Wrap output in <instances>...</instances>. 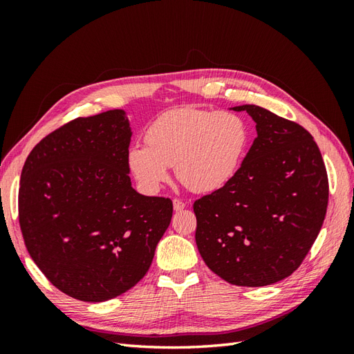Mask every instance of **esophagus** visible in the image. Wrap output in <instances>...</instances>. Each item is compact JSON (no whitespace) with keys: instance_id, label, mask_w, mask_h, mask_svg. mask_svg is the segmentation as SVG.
Returning <instances> with one entry per match:
<instances>
[{"instance_id":"obj_1","label":"esophagus","mask_w":354,"mask_h":354,"mask_svg":"<svg viewBox=\"0 0 354 354\" xmlns=\"http://www.w3.org/2000/svg\"><path fill=\"white\" fill-rule=\"evenodd\" d=\"M173 208H174V211H176V212H178V211H183V209L186 208V202L180 201V199H173Z\"/></svg>"}]
</instances>
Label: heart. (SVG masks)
<instances>
[{
	"mask_svg": "<svg viewBox=\"0 0 354 354\" xmlns=\"http://www.w3.org/2000/svg\"><path fill=\"white\" fill-rule=\"evenodd\" d=\"M146 140L131 145L127 153L130 173L145 192H158L174 165L181 183L196 194H209L238 173L250 131L238 113L178 108L160 115Z\"/></svg>",
	"mask_w": 354,
	"mask_h": 354,
	"instance_id": "heart-1",
	"label": "heart"
}]
</instances>
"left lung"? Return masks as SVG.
I'll use <instances>...</instances> for the list:
<instances>
[{
	"instance_id": "left-lung-1",
	"label": "left lung",
	"mask_w": 354,
	"mask_h": 354,
	"mask_svg": "<svg viewBox=\"0 0 354 354\" xmlns=\"http://www.w3.org/2000/svg\"><path fill=\"white\" fill-rule=\"evenodd\" d=\"M257 137L229 183L198 199L202 260L238 286H266L294 273L316 241L328 207V176L312 134L255 104Z\"/></svg>"
}]
</instances>
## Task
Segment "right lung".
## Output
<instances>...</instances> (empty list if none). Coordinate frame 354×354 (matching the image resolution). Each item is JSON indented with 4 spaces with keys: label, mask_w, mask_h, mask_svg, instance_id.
<instances>
[{
    "label": "right lung",
    "mask_w": 354,
    "mask_h": 354,
    "mask_svg": "<svg viewBox=\"0 0 354 354\" xmlns=\"http://www.w3.org/2000/svg\"><path fill=\"white\" fill-rule=\"evenodd\" d=\"M127 112L78 118L32 149L20 176L19 223L32 260L62 292L102 303L147 273L173 202L131 186Z\"/></svg>",
    "instance_id": "right-lung-1"
}]
</instances>
